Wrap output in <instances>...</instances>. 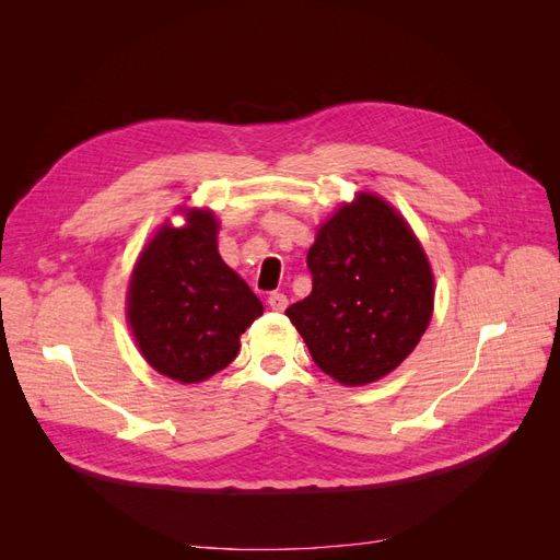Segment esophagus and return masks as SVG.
<instances>
[{
    "label": "esophagus",
    "mask_w": 560,
    "mask_h": 560,
    "mask_svg": "<svg viewBox=\"0 0 560 560\" xmlns=\"http://www.w3.org/2000/svg\"><path fill=\"white\" fill-rule=\"evenodd\" d=\"M268 306L273 308L276 313H282L287 308V296L282 292H273L268 296Z\"/></svg>",
    "instance_id": "1"
}]
</instances>
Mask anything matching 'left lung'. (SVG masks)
I'll list each match as a JSON object with an SVG mask.
<instances>
[{"label": "left lung", "mask_w": 560, "mask_h": 560, "mask_svg": "<svg viewBox=\"0 0 560 560\" xmlns=\"http://www.w3.org/2000/svg\"><path fill=\"white\" fill-rule=\"evenodd\" d=\"M306 264L313 292L284 313L325 374L366 385L409 358L430 325L434 280L416 235L385 200L360 194L338 210Z\"/></svg>", "instance_id": "left-lung-1"}]
</instances>
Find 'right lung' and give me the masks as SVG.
<instances>
[{
	"label": "right lung",
	"instance_id": "add662e5",
	"mask_svg": "<svg viewBox=\"0 0 560 560\" xmlns=\"http://www.w3.org/2000/svg\"><path fill=\"white\" fill-rule=\"evenodd\" d=\"M264 313L259 296L217 252L212 212L163 226L147 245L128 290V319L144 360L179 383L226 369L241 334Z\"/></svg>",
	"mask_w": 560,
	"mask_h": 560
}]
</instances>
